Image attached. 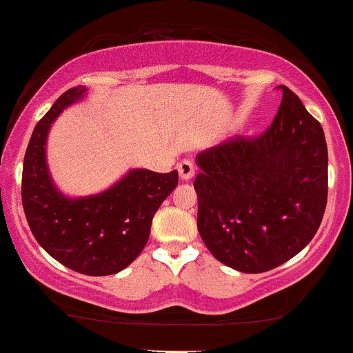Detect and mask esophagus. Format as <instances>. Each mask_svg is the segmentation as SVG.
<instances>
[{"instance_id":"obj_1","label":"esophagus","mask_w":353,"mask_h":353,"mask_svg":"<svg viewBox=\"0 0 353 353\" xmlns=\"http://www.w3.org/2000/svg\"><path fill=\"white\" fill-rule=\"evenodd\" d=\"M177 171H179V176L182 181H189L192 179V176L196 174V165H194L192 161H181L179 165H177Z\"/></svg>"}]
</instances>
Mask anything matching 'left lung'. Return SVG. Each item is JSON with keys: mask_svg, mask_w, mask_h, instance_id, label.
<instances>
[{"mask_svg": "<svg viewBox=\"0 0 353 353\" xmlns=\"http://www.w3.org/2000/svg\"><path fill=\"white\" fill-rule=\"evenodd\" d=\"M272 124L197 154V229L222 264L261 274L299 254L327 205L329 154L322 125L287 86Z\"/></svg>", "mask_w": 353, "mask_h": 353, "instance_id": "8db88e82", "label": "left lung"}]
</instances>
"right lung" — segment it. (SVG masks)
I'll list each match as a JSON object with an SVG mask.
<instances>
[{
  "mask_svg": "<svg viewBox=\"0 0 353 353\" xmlns=\"http://www.w3.org/2000/svg\"><path fill=\"white\" fill-rule=\"evenodd\" d=\"M84 92L83 86L68 89L36 124L24 154L21 199L38 244L68 269L99 277L117 274L143 252L154 214L179 174L134 169L96 196H63L48 171L46 137L63 109Z\"/></svg>",
  "mask_w": 353,
  "mask_h": 353,
  "instance_id": "right-lung-1",
  "label": "right lung"
}]
</instances>
